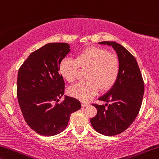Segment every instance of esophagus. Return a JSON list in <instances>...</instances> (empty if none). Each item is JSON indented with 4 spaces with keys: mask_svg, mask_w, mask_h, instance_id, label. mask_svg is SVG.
Wrapping results in <instances>:
<instances>
[{
    "mask_svg": "<svg viewBox=\"0 0 159 159\" xmlns=\"http://www.w3.org/2000/svg\"><path fill=\"white\" fill-rule=\"evenodd\" d=\"M89 103H85V102H82V107H87L89 106Z\"/></svg>",
    "mask_w": 159,
    "mask_h": 159,
    "instance_id": "1",
    "label": "esophagus"
}]
</instances>
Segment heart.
Masks as SVG:
<instances>
[{
	"label": "heart",
	"instance_id": "heart-1",
	"mask_svg": "<svg viewBox=\"0 0 159 159\" xmlns=\"http://www.w3.org/2000/svg\"><path fill=\"white\" fill-rule=\"evenodd\" d=\"M119 60L104 49L89 47L77 55L76 59L65 58L60 63V73L66 81L77 80L80 68L88 70L87 82L71 87L68 93L82 102H88L97 94L99 89L107 91L113 86L119 72Z\"/></svg>",
	"mask_w": 159,
	"mask_h": 159
}]
</instances>
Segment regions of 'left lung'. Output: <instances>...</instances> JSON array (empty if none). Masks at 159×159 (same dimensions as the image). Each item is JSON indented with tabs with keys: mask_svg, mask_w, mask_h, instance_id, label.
I'll use <instances>...</instances> for the list:
<instances>
[{
	"mask_svg": "<svg viewBox=\"0 0 159 159\" xmlns=\"http://www.w3.org/2000/svg\"><path fill=\"white\" fill-rule=\"evenodd\" d=\"M99 44L111 46L120 67L114 84L99 98L111 104H92L97 113L90 122L97 132L111 136L123 132L135 120L142 103L144 85L135 57L125 48L116 42L104 41Z\"/></svg>",
	"mask_w": 159,
	"mask_h": 159,
	"instance_id": "8db88e82",
	"label": "left lung"
}]
</instances>
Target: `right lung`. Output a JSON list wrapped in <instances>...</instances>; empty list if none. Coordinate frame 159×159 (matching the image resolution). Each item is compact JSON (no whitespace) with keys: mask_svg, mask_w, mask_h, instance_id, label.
Masks as SVG:
<instances>
[{"mask_svg":"<svg viewBox=\"0 0 159 159\" xmlns=\"http://www.w3.org/2000/svg\"><path fill=\"white\" fill-rule=\"evenodd\" d=\"M70 51L66 43L46 44L34 51L20 66L17 97L28 125L40 135L54 136L67 127L73 112L81 108L79 100L65 96V82L59 73L61 61Z\"/></svg>","mask_w":159,"mask_h":159,"instance_id":"1","label":"right lung"}]
</instances>
